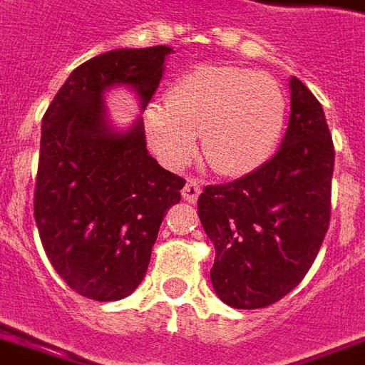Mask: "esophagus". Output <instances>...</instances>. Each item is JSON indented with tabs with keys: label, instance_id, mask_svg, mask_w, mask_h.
Instances as JSON below:
<instances>
[{
	"label": "esophagus",
	"instance_id": "obj_1",
	"mask_svg": "<svg viewBox=\"0 0 365 365\" xmlns=\"http://www.w3.org/2000/svg\"><path fill=\"white\" fill-rule=\"evenodd\" d=\"M199 195H201V185L195 182V180H187V182H185V185H183V189H182L183 201L197 202Z\"/></svg>",
	"mask_w": 365,
	"mask_h": 365
}]
</instances>
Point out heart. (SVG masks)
Returning a JSON list of instances; mask_svg holds the SVG:
<instances>
[{"label":"heart","mask_w":365,"mask_h":365,"mask_svg":"<svg viewBox=\"0 0 365 365\" xmlns=\"http://www.w3.org/2000/svg\"><path fill=\"white\" fill-rule=\"evenodd\" d=\"M287 116L282 83L245 66L207 65L178 80L166 103L145 110L149 145L168 168H183L201 149L220 176L260 168L279 141Z\"/></svg>","instance_id":"heart-1"}]
</instances>
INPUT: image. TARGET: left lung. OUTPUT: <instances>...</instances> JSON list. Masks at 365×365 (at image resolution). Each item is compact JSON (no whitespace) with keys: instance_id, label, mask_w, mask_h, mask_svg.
Segmentation results:
<instances>
[{"instance_id":"obj_1","label":"left lung","mask_w":365,"mask_h":365,"mask_svg":"<svg viewBox=\"0 0 365 365\" xmlns=\"http://www.w3.org/2000/svg\"><path fill=\"white\" fill-rule=\"evenodd\" d=\"M291 115L274 157L247 176L207 185L199 218L216 260L210 282L222 302L257 310L291 293L329 227L335 149L324 108L291 76Z\"/></svg>"}]
</instances>
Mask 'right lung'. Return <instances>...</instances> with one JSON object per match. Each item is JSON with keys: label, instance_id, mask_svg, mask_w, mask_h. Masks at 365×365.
<instances>
[{"label": "right lung", "instance_id": "add662e5", "mask_svg": "<svg viewBox=\"0 0 365 365\" xmlns=\"http://www.w3.org/2000/svg\"><path fill=\"white\" fill-rule=\"evenodd\" d=\"M174 49H113L71 72L41 120L34 216L49 262L72 291L110 302L149 268L168 208L185 185L149 155L143 118L110 122L105 93L128 88L143 113Z\"/></svg>", "mask_w": 365, "mask_h": 365}]
</instances>
